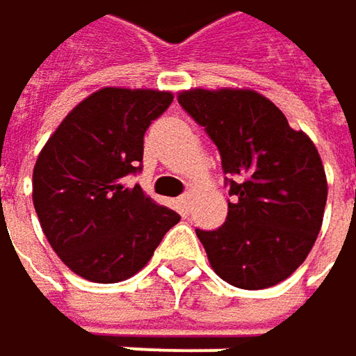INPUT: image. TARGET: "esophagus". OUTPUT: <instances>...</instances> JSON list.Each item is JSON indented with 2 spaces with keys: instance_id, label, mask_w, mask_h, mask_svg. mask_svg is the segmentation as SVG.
Masks as SVG:
<instances>
[{
  "instance_id": "esophagus-1",
  "label": "esophagus",
  "mask_w": 356,
  "mask_h": 356,
  "mask_svg": "<svg viewBox=\"0 0 356 356\" xmlns=\"http://www.w3.org/2000/svg\"><path fill=\"white\" fill-rule=\"evenodd\" d=\"M191 197H193V193H184V195L180 197V205H182V209H188V205H191Z\"/></svg>"
}]
</instances>
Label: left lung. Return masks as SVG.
Masks as SVG:
<instances>
[{"instance_id":"1","label":"left lung","mask_w":356,"mask_h":356,"mask_svg":"<svg viewBox=\"0 0 356 356\" xmlns=\"http://www.w3.org/2000/svg\"><path fill=\"white\" fill-rule=\"evenodd\" d=\"M178 103L205 126L230 180L226 224L197 230L209 266L228 284L261 290L307 259L323 222L327 180L313 140L251 89H188Z\"/></svg>"}]
</instances>
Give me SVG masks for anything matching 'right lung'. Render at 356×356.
I'll return each instance as SVG.
<instances>
[{"label":"right lung","mask_w":356,"mask_h":356,"mask_svg":"<svg viewBox=\"0 0 356 356\" xmlns=\"http://www.w3.org/2000/svg\"><path fill=\"white\" fill-rule=\"evenodd\" d=\"M174 95L103 87L56 128L33 170V203L51 249L76 275L113 284L149 264L180 216L128 186L143 136Z\"/></svg>","instance_id":"right-lung-1"}]
</instances>
